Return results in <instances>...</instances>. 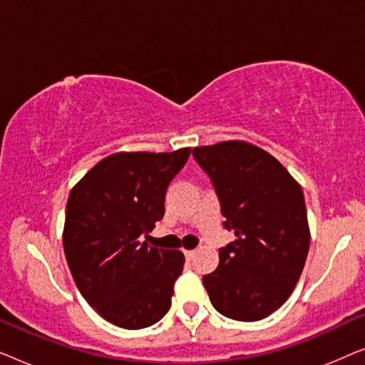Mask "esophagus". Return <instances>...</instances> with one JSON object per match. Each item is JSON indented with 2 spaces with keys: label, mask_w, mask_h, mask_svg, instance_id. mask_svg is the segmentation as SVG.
Instances as JSON below:
<instances>
[{
  "label": "esophagus",
  "mask_w": 365,
  "mask_h": 365,
  "mask_svg": "<svg viewBox=\"0 0 365 365\" xmlns=\"http://www.w3.org/2000/svg\"><path fill=\"white\" fill-rule=\"evenodd\" d=\"M184 256H186V261H192V259L196 257V251H186Z\"/></svg>",
  "instance_id": "1"
}]
</instances>
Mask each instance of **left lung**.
Returning <instances> with one entry per match:
<instances>
[{"label":"left lung","instance_id":"left-lung-1","mask_svg":"<svg viewBox=\"0 0 365 365\" xmlns=\"http://www.w3.org/2000/svg\"><path fill=\"white\" fill-rule=\"evenodd\" d=\"M217 194L222 226L234 241L219 249V266L202 277L217 312L254 322L291 296L306 264V202L287 169L264 149L224 141L192 149Z\"/></svg>","mask_w":365,"mask_h":365}]
</instances>
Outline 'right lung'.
<instances>
[{
    "mask_svg": "<svg viewBox=\"0 0 365 365\" xmlns=\"http://www.w3.org/2000/svg\"><path fill=\"white\" fill-rule=\"evenodd\" d=\"M189 154V148L116 153L69 194L63 232L69 271L89 306L114 326L149 327L171 307L184 254L151 247L141 236L163 219L169 184Z\"/></svg>",
    "mask_w": 365,
    "mask_h": 365,
    "instance_id": "1",
    "label": "right lung"
}]
</instances>
